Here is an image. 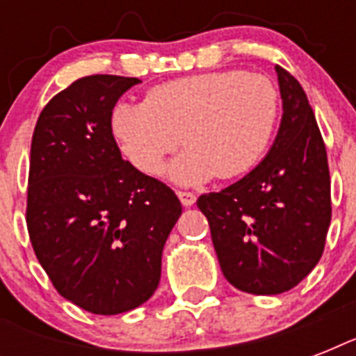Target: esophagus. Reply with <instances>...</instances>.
<instances>
[{
  "label": "esophagus",
  "mask_w": 356,
  "mask_h": 356,
  "mask_svg": "<svg viewBox=\"0 0 356 356\" xmlns=\"http://www.w3.org/2000/svg\"><path fill=\"white\" fill-rule=\"evenodd\" d=\"M177 195H179V200H181V203H183L184 207H192L195 203L194 192H183V190H179Z\"/></svg>",
  "instance_id": "esophagus-1"
}]
</instances>
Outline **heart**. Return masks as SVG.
Listing matches in <instances>:
<instances>
[{
    "label": "heart",
    "mask_w": 356,
    "mask_h": 356,
    "mask_svg": "<svg viewBox=\"0 0 356 356\" xmlns=\"http://www.w3.org/2000/svg\"><path fill=\"white\" fill-rule=\"evenodd\" d=\"M281 116L273 81L242 70L186 75L153 86L142 103H118L111 131L129 164L155 177L166 155L188 145L168 168L181 186L214 175L238 177L262 161Z\"/></svg>",
    "instance_id": "1"
}]
</instances>
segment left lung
I'll return each mask as SVG.
<instances>
[{
	"label": "left lung",
	"mask_w": 356,
	"mask_h": 356,
	"mask_svg": "<svg viewBox=\"0 0 356 356\" xmlns=\"http://www.w3.org/2000/svg\"><path fill=\"white\" fill-rule=\"evenodd\" d=\"M281 127L264 161L197 207L209 220L222 271L257 296L292 290L320 262L331 225L327 151L299 81L275 66Z\"/></svg>",
	"instance_id": "8db88e82"
}]
</instances>
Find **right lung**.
Here are the masks:
<instances>
[{"label": "right lung", "mask_w": 356, "mask_h": 356, "mask_svg": "<svg viewBox=\"0 0 356 356\" xmlns=\"http://www.w3.org/2000/svg\"><path fill=\"white\" fill-rule=\"evenodd\" d=\"M138 83L77 79L44 107L31 142V243L57 292L92 314H122L153 296L183 212L172 188L123 161L111 131L114 105Z\"/></svg>", "instance_id": "add662e5"}]
</instances>
